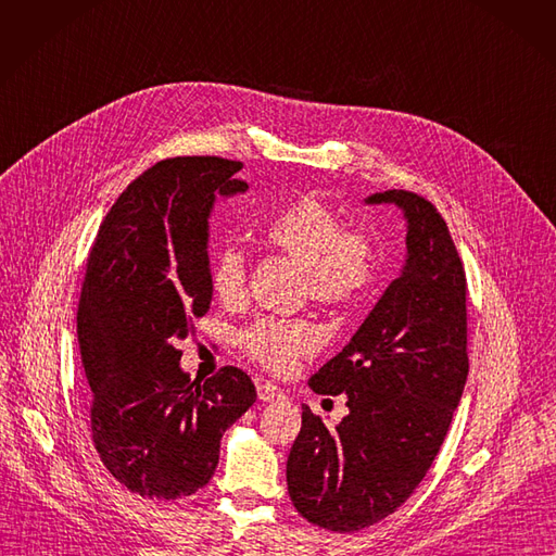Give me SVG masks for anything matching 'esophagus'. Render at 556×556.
Instances as JSON below:
<instances>
[{
  "label": "esophagus",
  "mask_w": 556,
  "mask_h": 556,
  "mask_svg": "<svg viewBox=\"0 0 556 556\" xmlns=\"http://www.w3.org/2000/svg\"><path fill=\"white\" fill-rule=\"evenodd\" d=\"M256 395L262 402H277V400H283V391L279 387H275L273 382H262L256 387Z\"/></svg>",
  "instance_id": "1"
}]
</instances>
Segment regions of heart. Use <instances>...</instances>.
Segmentation results:
<instances>
[{"instance_id":"heart-1","label":"heart","mask_w":556,"mask_h":556,"mask_svg":"<svg viewBox=\"0 0 556 556\" xmlns=\"http://www.w3.org/2000/svg\"><path fill=\"white\" fill-rule=\"evenodd\" d=\"M262 237L304 268L311 298L319 304H353L374 281L371 241L344 230L340 216L317 197H302L273 214ZM245 270L248 258L239 245H228L214 256L210 286L220 304L228 308L243 304ZM239 344L268 371L283 374L302 355L317 349V332L304 321L258 319L241 332Z\"/></svg>"}]
</instances>
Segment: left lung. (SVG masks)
I'll return each instance as SVG.
<instances>
[{"label": "left lung", "mask_w": 556, "mask_h": 556, "mask_svg": "<svg viewBox=\"0 0 556 556\" xmlns=\"http://www.w3.org/2000/svg\"><path fill=\"white\" fill-rule=\"evenodd\" d=\"M364 203L402 212L404 264L342 353L308 380L315 393H346L349 416L328 427L304 406L286 463L292 505L330 532L374 526L414 494L469 371L467 281L445 218L404 190Z\"/></svg>", "instance_id": "left-lung-1"}]
</instances>
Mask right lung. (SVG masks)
<instances>
[{
	"mask_svg": "<svg viewBox=\"0 0 556 556\" xmlns=\"http://www.w3.org/2000/svg\"><path fill=\"white\" fill-rule=\"evenodd\" d=\"M241 167L218 156L156 163L111 205L89 254L78 342L91 438L111 476L144 498L207 485L220 438L256 400L237 366L192 382L176 349L210 308V216L218 197L248 190Z\"/></svg>",
	"mask_w": 556,
	"mask_h": 556,
	"instance_id": "obj_1",
	"label": "right lung"
}]
</instances>
